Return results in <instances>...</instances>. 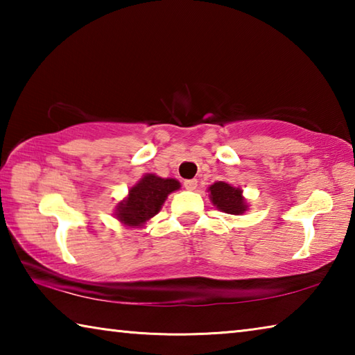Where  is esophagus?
Returning a JSON list of instances; mask_svg holds the SVG:
<instances>
[{
  "mask_svg": "<svg viewBox=\"0 0 355 355\" xmlns=\"http://www.w3.org/2000/svg\"><path fill=\"white\" fill-rule=\"evenodd\" d=\"M183 184L188 191H196L197 189V180H186Z\"/></svg>",
  "mask_w": 355,
  "mask_h": 355,
  "instance_id": "1",
  "label": "esophagus"
}]
</instances>
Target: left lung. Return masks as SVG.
I'll use <instances>...</instances> for the list:
<instances>
[{"label":"left lung","mask_w":355,"mask_h":355,"mask_svg":"<svg viewBox=\"0 0 355 355\" xmlns=\"http://www.w3.org/2000/svg\"><path fill=\"white\" fill-rule=\"evenodd\" d=\"M208 197L213 205L222 213L239 216L249 209L248 200L243 196L241 188H235L230 183L216 182L208 188Z\"/></svg>","instance_id":"1"}]
</instances>
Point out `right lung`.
<instances>
[{"label":"right lung","instance_id":"obj_1","mask_svg":"<svg viewBox=\"0 0 355 355\" xmlns=\"http://www.w3.org/2000/svg\"><path fill=\"white\" fill-rule=\"evenodd\" d=\"M180 186L182 184L175 178H163L156 173H146L128 189L127 197L117 203L114 216L125 227L141 228L159 213L167 196L178 191Z\"/></svg>","mask_w":355,"mask_h":355}]
</instances>
